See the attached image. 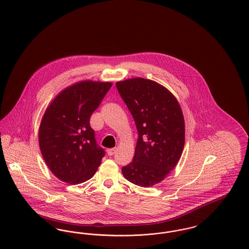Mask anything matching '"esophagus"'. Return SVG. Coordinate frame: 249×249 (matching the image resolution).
Masks as SVG:
<instances>
[{"label": "esophagus", "instance_id": "34e87169", "mask_svg": "<svg viewBox=\"0 0 249 249\" xmlns=\"http://www.w3.org/2000/svg\"><path fill=\"white\" fill-rule=\"evenodd\" d=\"M116 151H117V148H116V147H114V148H109V149H107V154L109 155V156H113V155L116 153Z\"/></svg>", "mask_w": 249, "mask_h": 249}]
</instances>
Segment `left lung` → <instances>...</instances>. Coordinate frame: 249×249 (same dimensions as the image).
I'll return each mask as SVG.
<instances>
[{
    "label": "left lung",
    "instance_id": "1",
    "mask_svg": "<svg viewBox=\"0 0 249 249\" xmlns=\"http://www.w3.org/2000/svg\"><path fill=\"white\" fill-rule=\"evenodd\" d=\"M138 131L135 154L122 167L124 178L149 188L177 164L185 144V121L178 100L166 88L141 77L116 84Z\"/></svg>",
    "mask_w": 249,
    "mask_h": 249
}]
</instances>
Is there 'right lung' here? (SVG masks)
Masks as SVG:
<instances>
[{"label": "right lung", "instance_id": "1", "mask_svg": "<svg viewBox=\"0 0 249 249\" xmlns=\"http://www.w3.org/2000/svg\"><path fill=\"white\" fill-rule=\"evenodd\" d=\"M112 87L82 81L62 90L47 108L39 128V145L49 170L76 185L94 176L106 151L98 145L89 120Z\"/></svg>", "mask_w": 249, "mask_h": 249}]
</instances>
